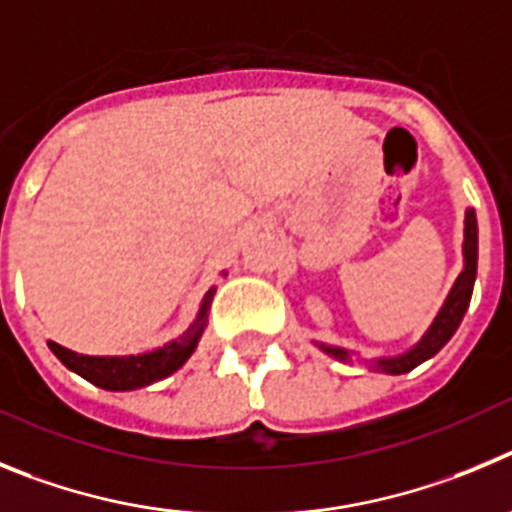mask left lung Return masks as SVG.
Listing matches in <instances>:
<instances>
[{
    "instance_id": "1",
    "label": "left lung",
    "mask_w": 512,
    "mask_h": 512,
    "mask_svg": "<svg viewBox=\"0 0 512 512\" xmlns=\"http://www.w3.org/2000/svg\"><path fill=\"white\" fill-rule=\"evenodd\" d=\"M474 278H477V216H474L472 209H467V216H464V270L462 275L457 278L454 288H451L449 298L441 306L439 316L434 319L431 329L423 334L421 342L411 349V352L400 354V357H390V359H377L375 365L380 372H388V375H403V372H411L413 367H418L421 362H426L428 357H434L446 342H449L454 331L459 329L462 324L464 313L469 308V298H472V288H474ZM326 354L331 357L342 359L347 362L349 354L339 347H326L321 344Z\"/></svg>"
}]
</instances>
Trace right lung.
<instances>
[{"mask_svg":"<svg viewBox=\"0 0 512 512\" xmlns=\"http://www.w3.org/2000/svg\"><path fill=\"white\" fill-rule=\"evenodd\" d=\"M211 298H214V288L206 293L204 303H201L199 319L193 321L191 329L183 336H178L176 342L165 344L163 349L147 354H130V357H89V354H76L71 349L61 347V344L48 342L50 349L68 370L81 375L84 380L94 382L96 388L104 390H135L145 388L150 382H158L163 377L173 375L178 367L186 362L193 354L196 344H199L201 334H204L206 324H209V308Z\"/></svg>","mask_w":512,"mask_h":512,"instance_id":"right-lung-1","label":"right lung"}]
</instances>
